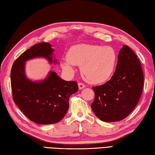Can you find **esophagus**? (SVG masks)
<instances>
[{
  "label": "esophagus",
  "instance_id": "34e87169",
  "mask_svg": "<svg viewBox=\"0 0 155 155\" xmlns=\"http://www.w3.org/2000/svg\"><path fill=\"white\" fill-rule=\"evenodd\" d=\"M78 87H79V89H80V90H82L83 88H84V87H86V86L84 85V84L80 82V83H78Z\"/></svg>",
  "mask_w": 155,
  "mask_h": 155
}]
</instances>
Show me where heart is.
Masks as SVG:
<instances>
[{"label": "heart", "instance_id": "1", "mask_svg": "<svg viewBox=\"0 0 155 155\" xmlns=\"http://www.w3.org/2000/svg\"><path fill=\"white\" fill-rule=\"evenodd\" d=\"M63 68L69 73L74 71V65L81 66V73L85 80L92 84L107 80L115 68L116 54L110 46L91 44H80L69 48Z\"/></svg>", "mask_w": 155, "mask_h": 155}]
</instances>
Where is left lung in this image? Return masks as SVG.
I'll use <instances>...</instances> for the list:
<instances>
[{
  "mask_svg": "<svg viewBox=\"0 0 155 155\" xmlns=\"http://www.w3.org/2000/svg\"><path fill=\"white\" fill-rule=\"evenodd\" d=\"M143 86L144 74L140 61L129 46L124 45L110 80L92 87L95 93L91 104L93 112L103 121L122 120L138 104Z\"/></svg>",
  "mask_w": 155,
  "mask_h": 155,
  "instance_id": "8db88e82",
  "label": "left lung"
}]
</instances>
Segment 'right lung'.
Masks as SVG:
<instances>
[{
    "label": "right lung",
    "instance_id": "obj_1",
    "mask_svg": "<svg viewBox=\"0 0 155 155\" xmlns=\"http://www.w3.org/2000/svg\"><path fill=\"white\" fill-rule=\"evenodd\" d=\"M48 42H40L20 55L11 71L14 103L30 121L38 124H53L60 121L69 109L70 96L78 91L75 81H65L51 71L44 80L33 81L26 77L25 61L44 57L49 63L53 59L54 49Z\"/></svg>",
    "mask_w": 155,
    "mask_h": 155
}]
</instances>
